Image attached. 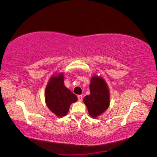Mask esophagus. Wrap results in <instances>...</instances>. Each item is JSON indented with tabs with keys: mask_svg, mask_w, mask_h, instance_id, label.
Returning <instances> with one entry per match:
<instances>
[{
	"mask_svg": "<svg viewBox=\"0 0 157 157\" xmlns=\"http://www.w3.org/2000/svg\"><path fill=\"white\" fill-rule=\"evenodd\" d=\"M78 101H82V96H81V95H79V96H78Z\"/></svg>",
	"mask_w": 157,
	"mask_h": 157,
	"instance_id": "34e87169",
	"label": "esophagus"
}]
</instances>
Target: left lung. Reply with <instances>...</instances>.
<instances>
[{
	"label": "left lung",
	"mask_w": 157,
	"mask_h": 157,
	"mask_svg": "<svg viewBox=\"0 0 157 157\" xmlns=\"http://www.w3.org/2000/svg\"><path fill=\"white\" fill-rule=\"evenodd\" d=\"M90 94L85 96L83 101L88 108L90 117L96 118L108 109L110 94L107 84L102 77L94 75L90 84Z\"/></svg>",
	"instance_id": "1"
}]
</instances>
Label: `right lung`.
<instances>
[{
    "mask_svg": "<svg viewBox=\"0 0 157 157\" xmlns=\"http://www.w3.org/2000/svg\"><path fill=\"white\" fill-rule=\"evenodd\" d=\"M44 96L47 107L60 118L67 115L70 105L77 101V96L64 85V75L62 73L50 77Z\"/></svg>",
    "mask_w": 157,
    "mask_h": 157,
    "instance_id": "right-lung-1",
    "label": "right lung"
}]
</instances>
